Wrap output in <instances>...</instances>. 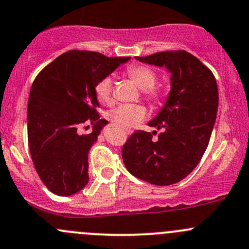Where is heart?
Wrapping results in <instances>:
<instances>
[{
	"label": "heart",
	"mask_w": 249,
	"mask_h": 249,
	"mask_svg": "<svg viewBox=\"0 0 249 249\" xmlns=\"http://www.w3.org/2000/svg\"><path fill=\"white\" fill-rule=\"evenodd\" d=\"M127 76L131 78L137 87L145 92V95L157 101L160 99V91L154 87L158 76L152 69L143 65H132L127 67ZM112 78L106 77L100 80L95 88V92L99 101L108 104L112 100ZM108 119L119 129L127 131L136 126L145 117L144 107L137 105H120L110 109L107 114Z\"/></svg>",
	"instance_id": "1"
}]
</instances>
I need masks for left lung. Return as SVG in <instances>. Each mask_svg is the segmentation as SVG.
<instances>
[{
	"label": "left lung",
	"mask_w": 249,
	"mask_h": 249,
	"mask_svg": "<svg viewBox=\"0 0 249 249\" xmlns=\"http://www.w3.org/2000/svg\"><path fill=\"white\" fill-rule=\"evenodd\" d=\"M171 73V90L157 117L148 123L162 132L137 130L122 150L135 177L155 185H171L196 167L210 142L218 110V87L211 70L185 50L135 56ZM157 132V131H155Z\"/></svg>",
	"instance_id": "1"
}]
</instances>
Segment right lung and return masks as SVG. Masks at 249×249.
Returning <instances> with one entry per match:
<instances>
[{"instance_id": "obj_1", "label": "right lung", "mask_w": 249, "mask_h": 249, "mask_svg": "<svg viewBox=\"0 0 249 249\" xmlns=\"http://www.w3.org/2000/svg\"><path fill=\"white\" fill-rule=\"evenodd\" d=\"M130 59L70 50L35 79L27 104L29 148L39 178L54 194L70 196L89 182V150L108 124L97 113L95 88ZM84 124L93 125L91 134H77Z\"/></svg>"}]
</instances>
